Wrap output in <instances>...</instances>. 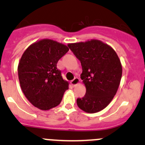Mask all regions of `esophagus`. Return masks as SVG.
Here are the masks:
<instances>
[{
    "label": "esophagus",
    "instance_id": "obj_1",
    "mask_svg": "<svg viewBox=\"0 0 145 145\" xmlns=\"http://www.w3.org/2000/svg\"><path fill=\"white\" fill-rule=\"evenodd\" d=\"M79 83H80V79L77 77L74 78V79L72 80L71 81V84H72L74 86L77 85V84H79Z\"/></svg>",
    "mask_w": 145,
    "mask_h": 145
}]
</instances>
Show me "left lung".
<instances>
[{
	"instance_id": "left-lung-1",
	"label": "left lung",
	"mask_w": 145,
	"mask_h": 145,
	"mask_svg": "<svg viewBox=\"0 0 145 145\" xmlns=\"http://www.w3.org/2000/svg\"><path fill=\"white\" fill-rule=\"evenodd\" d=\"M68 46L80 61L86 89L85 95L77 99L78 106L88 113L99 112L116 93L122 76L120 60L110 46L96 39Z\"/></svg>"
}]
</instances>
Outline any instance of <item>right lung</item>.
<instances>
[{
	"label": "right lung",
	"mask_w": 145,
	"mask_h": 145,
	"mask_svg": "<svg viewBox=\"0 0 145 145\" xmlns=\"http://www.w3.org/2000/svg\"><path fill=\"white\" fill-rule=\"evenodd\" d=\"M67 46L51 39L34 43L25 50L18 64L20 84L33 106L47 110L61 103L69 83L64 80L57 63Z\"/></svg>",
	"instance_id": "right-lung-1"
}]
</instances>
